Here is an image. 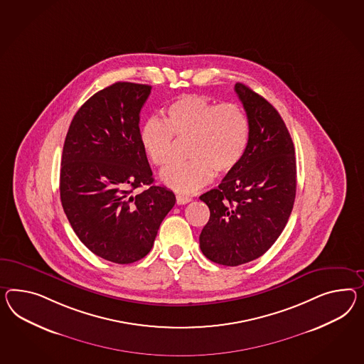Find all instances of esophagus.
Returning a JSON list of instances; mask_svg holds the SVG:
<instances>
[{"instance_id":"1","label":"esophagus","mask_w":364,"mask_h":364,"mask_svg":"<svg viewBox=\"0 0 364 364\" xmlns=\"http://www.w3.org/2000/svg\"><path fill=\"white\" fill-rule=\"evenodd\" d=\"M176 199H177L178 205H187V203H190V202H191V198H188V196H177Z\"/></svg>"}]
</instances>
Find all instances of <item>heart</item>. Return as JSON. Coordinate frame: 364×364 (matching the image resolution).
Segmentation results:
<instances>
[{
  "instance_id": "1",
  "label": "heart",
  "mask_w": 364,
  "mask_h": 364,
  "mask_svg": "<svg viewBox=\"0 0 364 364\" xmlns=\"http://www.w3.org/2000/svg\"><path fill=\"white\" fill-rule=\"evenodd\" d=\"M251 134L250 119L239 104H216L200 95H182L164 111V122L149 119L140 131L141 146L150 161L166 168L173 159V136L190 140L188 162L161 174L166 186L193 194L208 185L214 171L228 173L242 161Z\"/></svg>"
}]
</instances>
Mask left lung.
<instances>
[{"label":"left lung","mask_w":364,"mask_h":364,"mask_svg":"<svg viewBox=\"0 0 364 364\" xmlns=\"http://www.w3.org/2000/svg\"><path fill=\"white\" fill-rule=\"evenodd\" d=\"M251 134L240 164L199 196L210 208L199 244L208 260L237 267L269 250L288 223L296 198L294 145L280 113L262 96L235 84Z\"/></svg>","instance_id":"left-lung-1"}]
</instances>
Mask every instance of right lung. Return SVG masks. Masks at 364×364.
I'll return each mask as SVG.
<instances>
[{
    "instance_id": "right-lung-1",
    "label": "right lung",
    "mask_w": 364,
    "mask_h": 364,
    "mask_svg": "<svg viewBox=\"0 0 364 364\" xmlns=\"http://www.w3.org/2000/svg\"><path fill=\"white\" fill-rule=\"evenodd\" d=\"M150 90L117 82L96 92L75 114L63 146L59 188L65 216L90 251L116 264L145 257L176 205L173 191L153 183L141 146L140 112Z\"/></svg>"
}]
</instances>
